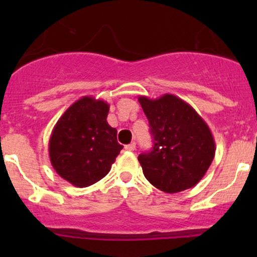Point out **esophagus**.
Instances as JSON below:
<instances>
[{
  "instance_id": "obj_1",
  "label": "esophagus",
  "mask_w": 257,
  "mask_h": 257,
  "mask_svg": "<svg viewBox=\"0 0 257 257\" xmlns=\"http://www.w3.org/2000/svg\"><path fill=\"white\" fill-rule=\"evenodd\" d=\"M135 147H137V144L131 143L129 145H125V150H126V151H134Z\"/></svg>"
}]
</instances>
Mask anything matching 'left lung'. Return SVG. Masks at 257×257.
I'll return each mask as SVG.
<instances>
[{"instance_id":"left-lung-1","label":"left lung","mask_w":257,"mask_h":257,"mask_svg":"<svg viewBox=\"0 0 257 257\" xmlns=\"http://www.w3.org/2000/svg\"><path fill=\"white\" fill-rule=\"evenodd\" d=\"M153 137L152 151L139 156L145 178L156 188L178 193L196 186L210 167L215 141L190 104L173 94L139 96Z\"/></svg>"}]
</instances>
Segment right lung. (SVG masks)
I'll return each instance as SVG.
<instances>
[{
	"label": "right lung",
	"instance_id": "right-lung-1",
	"mask_svg": "<svg viewBox=\"0 0 257 257\" xmlns=\"http://www.w3.org/2000/svg\"><path fill=\"white\" fill-rule=\"evenodd\" d=\"M110 105L82 96L64 112L49 139V159L54 170L76 187H88L110 172L122 145L108 124Z\"/></svg>",
	"mask_w": 257,
	"mask_h": 257
}]
</instances>
